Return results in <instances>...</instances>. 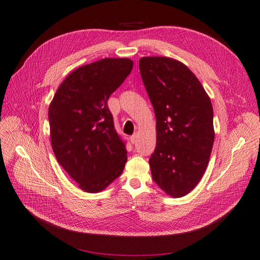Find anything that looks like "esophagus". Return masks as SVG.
Segmentation results:
<instances>
[{"mask_svg":"<svg viewBox=\"0 0 260 260\" xmlns=\"http://www.w3.org/2000/svg\"><path fill=\"white\" fill-rule=\"evenodd\" d=\"M137 141H138V134H137V133H134L133 136H131V137H130V142L132 143V144H136Z\"/></svg>","mask_w":260,"mask_h":260,"instance_id":"34e87169","label":"esophagus"}]
</instances>
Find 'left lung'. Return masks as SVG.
<instances>
[{
	"label": "left lung",
	"mask_w": 260,
	"mask_h": 260,
	"mask_svg": "<svg viewBox=\"0 0 260 260\" xmlns=\"http://www.w3.org/2000/svg\"><path fill=\"white\" fill-rule=\"evenodd\" d=\"M139 67L156 116L151 176L164 191L180 198L193 189L208 167L215 136L212 103L182 62L144 57Z\"/></svg>",
	"instance_id": "obj_1"
}]
</instances>
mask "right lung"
Returning a JSON list of instances; mask_svg holds the SVG:
<instances>
[{"label":"right lung","instance_id":"obj_1","mask_svg":"<svg viewBox=\"0 0 260 260\" xmlns=\"http://www.w3.org/2000/svg\"><path fill=\"white\" fill-rule=\"evenodd\" d=\"M132 68L127 58H105L80 67L62 82L49 105L53 153L87 192L103 190L127 162L126 142L115 130L107 100Z\"/></svg>","mask_w":260,"mask_h":260}]
</instances>
